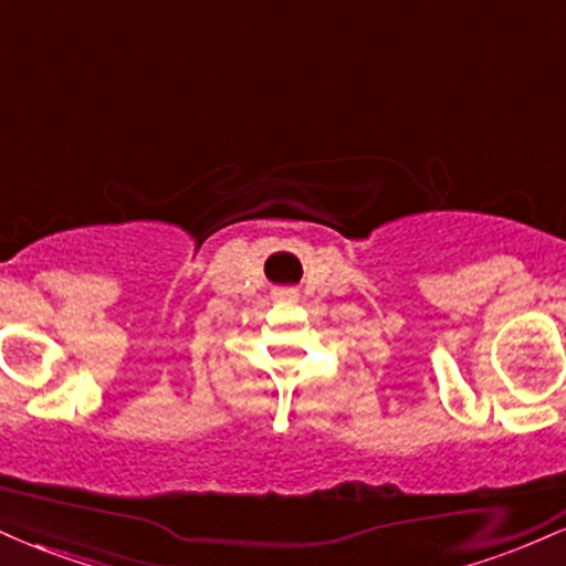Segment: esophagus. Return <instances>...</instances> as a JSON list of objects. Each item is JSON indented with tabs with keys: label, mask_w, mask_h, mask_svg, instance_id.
Masks as SVG:
<instances>
[{
	"label": "esophagus",
	"mask_w": 566,
	"mask_h": 566,
	"mask_svg": "<svg viewBox=\"0 0 566 566\" xmlns=\"http://www.w3.org/2000/svg\"><path fill=\"white\" fill-rule=\"evenodd\" d=\"M274 297H279V301H297V290L282 287V290L274 292Z\"/></svg>",
	"instance_id": "obj_1"
}]
</instances>
